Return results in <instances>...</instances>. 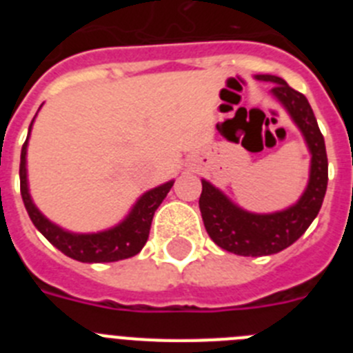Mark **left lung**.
<instances>
[{
    "mask_svg": "<svg viewBox=\"0 0 353 353\" xmlns=\"http://www.w3.org/2000/svg\"><path fill=\"white\" fill-rule=\"evenodd\" d=\"M256 79L274 83L270 93L288 111L304 136L311 154V168L307 187L297 203L272 214H252L244 210L217 187L201 180L203 191L199 196V210L207 233L219 248L239 256L276 254L301 239L322 208L329 180L325 141L307 99L297 90L290 88L281 77L260 74Z\"/></svg>",
    "mask_w": 353,
    "mask_h": 353,
    "instance_id": "obj_1",
    "label": "left lung"
}]
</instances>
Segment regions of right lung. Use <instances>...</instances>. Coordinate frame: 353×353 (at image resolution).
<instances>
[{
    "label": "right lung",
    "instance_id": "obj_1",
    "mask_svg": "<svg viewBox=\"0 0 353 353\" xmlns=\"http://www.w3.org/2000/svg\"><path fill=\"white\" fill-rule=\"evenodd\" d=\"M33 121H35V118L31 120L28 138L24 141L23 150H21V166H19L21 196H23L24 207H26L31 223L35 224L37 230L56 249H60L63 254H67L72 260L83 261V263H108V261L125 260V258L138 254L143 249V245L146 244V240H148L150 226H152L155 210L162 203V199L168 196L170 189L173 187L174 180H170V182L162 183V185L155 187V189L146 191L136 201V205L130 208L129 215H127L125 219L121 221L120 224H117L114 228H109V230H104V232L99 233L67 232V230L60 228L58 224L51 223L35 207V203H33V199L30 196V189H28L26 152Z\"/></svg>",
    "mask_w": 353,
    "mask_h": 353
}]
</instances>
